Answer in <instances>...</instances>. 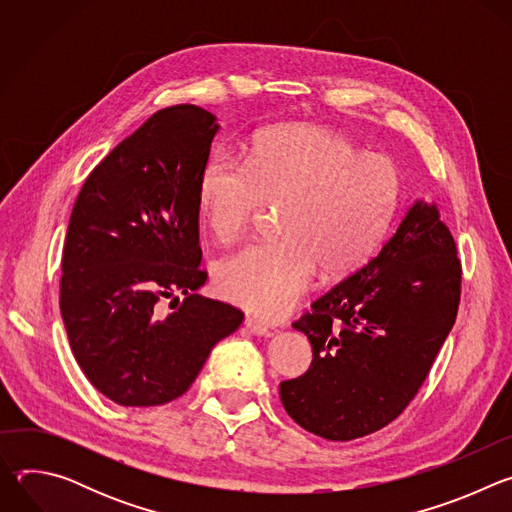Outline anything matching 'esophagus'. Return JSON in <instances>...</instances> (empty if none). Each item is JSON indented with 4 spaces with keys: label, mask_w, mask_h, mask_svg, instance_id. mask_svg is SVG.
Masks as SVG:
<instances>
[{
    "label": "esophagus",
    "mask_w": 512,
    "mask_h": 512,
    "mask_svg": "<svg viewBox=\"0 0 512 512\" xmlns=\"http://www.w3.org/2000/svg\"><path fill=\"white\" fill-rule=\"evenodd\" d=\"M245 328H247L251 334H257V336H269V334H271V330H269L263 322L255 320V318H245Z\"/></svg>",
    "instance_id": "obj_1"
}]
</instances>
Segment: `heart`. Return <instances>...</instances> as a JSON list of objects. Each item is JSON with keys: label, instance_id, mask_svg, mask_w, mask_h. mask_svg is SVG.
<instances>
[{"label": "heart", "instance_id": "1", "mask_svg": "<svg viewBox=\"0 0 512 512\" xmlns=\"http://www.w3.org/2000/svg\"><path fill=\"white\" fill-rule=\"evenodd\" d=\"M401 196L399 166L362 152L332 129L287 125L263 131L245 166L212 154L198 184V210L221 243L237 241L263 204H283L277 241H257L216 267L218 296L279 320L312 285L318 267L342 275L381 245Z\"/></svg>", "mask_w": 512, "mask_h": 512}]
</instances>
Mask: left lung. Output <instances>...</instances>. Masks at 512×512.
<instances>
[{
	"instance_id": "obj_1",
	"label": "left lung",
	"mask_w": 512,
	"mask_h": 512,
	"mask_svg": "<svg viewBox=\"0 0 512 512\" xmlns=\"http://www.w3.org/2000/svg\"><path fill=\"white\" fill-rule=\"evenodd\" d=\"M460 294L456 241L419 200L367 265L294 322L312 344V364L279 385L287 415L332 442L389 425L425 383Z\"/></svg>"
}]
</instances>
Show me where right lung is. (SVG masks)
Segmentation results:
<instances>
[{
  "label": "right lung",
  "mask_w": 512,
  "mask_h": 512,
  "mask_svg": "<svg viewBox=\"0 0 512 512\" xmlns=\"http://www.w3.org/2000/svg\"><path fill=\"white\" fill-rule=\"evenodd\" d=\"M216 131L214 115L196 105L154 113L95 166L72 208L60 312L85 377L117 405L184 395L214 344L245 318L196 294L208 277L198 184ZM168 299L172 315L161 312Z\"/></svg>",
  "instance_id": "add662e5"
}]
</instances>
